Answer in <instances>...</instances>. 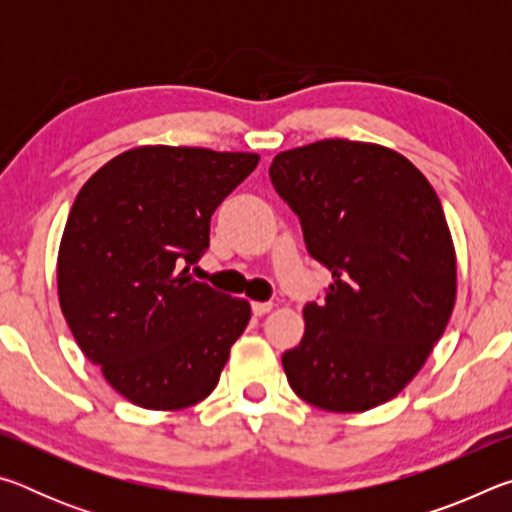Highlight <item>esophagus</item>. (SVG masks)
Masks as SVG:
<instances>
[{
    "label": "esophagus",
    "mask_w": 512,
    "mask_h": 512,
    "mask_svg": "<svg viewBox=\"0 0 512 512\" xmlns=\"http://www.w3.org/2000/svg\"><path fill=\"white\" fill-rule=\"evenodd\" d=\"M273 309V302H253V314L255 316H264Z\"/></svg>",
    "instance_id": "obj_1"
}]
</instances>
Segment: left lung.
Masks as SVG:
<instances>
[{
    "label": "left lung",
    "instance_id": "obj_1",
    "mask_svg": "<svg viewBox=\"0 0 512 512\" xmlns=\"http://www.w3.org/2000/svg\"><path fill=\"white\" fill-rule=\"evenodd\" d=\"M277 196L307 253L329 268L305 305V336L282 354L293 393L323 411L384 404L418 375L456 300V255L429 180L391 149L323 140L277 153Z\"/></svg>",
    "mask_w": 512,
    "mask_h": 512
}]
</instances>
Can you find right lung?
Listing matches in <instances>:
<instances>
[{
    "label": "right lung",
    "mask_w": 512,
    "mask_h": 512,
    "mask_svg": "<svg viewBox=\"0 0 512 512\" xmlns=\"http://www.w3.org/2000/svg\"><path fill=\"white\" fill-rule=\"evenodd\" d=\"M255 153L140 146L83 185L58 250L60 309L108 384L176 411L219 384L250 305L189 275L210 219L257 167Z\"/></svg>",
    "instance_id": "right-lung-1"
}]
</instances>
